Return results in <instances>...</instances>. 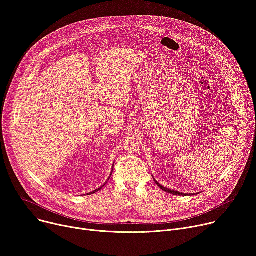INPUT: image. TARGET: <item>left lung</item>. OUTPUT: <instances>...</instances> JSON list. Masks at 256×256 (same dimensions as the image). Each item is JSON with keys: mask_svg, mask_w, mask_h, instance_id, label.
<instances>
[{"mask_svg": "<svg viewBox=\"0 0 256 256\" xmlns=\"http://www.w3.org/2000/svg\"><path fill=\"white\" fill-rule=\"evenodd\" d=\"M156 182V180H154ZM156 186H158L159 188H161L163 190H165V192H169V194H174V196H186V194H182V192H175V190H170V188H164V186H162L160 184H158L156 182Z\"/></svg>", "mask_w": 256, "mask_h": 256, "instance_id": "8db88e82", "label": "left lung"}]
</instances>
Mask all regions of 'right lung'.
I'll use <instances>...</instances> for the list:
<instances>
[{"instance_id":"add662e5","label":"right lung","mask_w":256,"mask_h":256,"mask_svg":"<svg viewBox=\"0 0 256 256\" xmlns=\"http://www.w3.org/2000/svg\"><path fill=\"white\" fill-rule=\"evenodd\" d=\"M104 188V186H102V188H98V190H95L94 192H89V194H94V192H98V190H102Z\"/></svg>"}]
</instances>
